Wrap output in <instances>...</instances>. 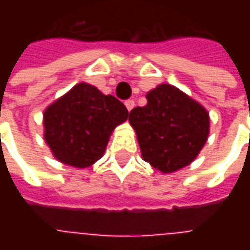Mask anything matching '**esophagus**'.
<instances>
[{
  "label": "esophagus",
  "instance_id": "esophagus-1",
  "mask_svg": "<svg viewBox=\"0 0 250 250\" xmlns=\"http://www.w3.org/2000/svg\"><path fill=\"white\" fill-rule=\"evenodd\" d=\"M125 107H127V109L131 111V109L134 108V105H135V102H134L132 99H128V100H125Z\"/></svg>",
  "mask_w": 250,
  "mask_h": 250
}]
</instances>
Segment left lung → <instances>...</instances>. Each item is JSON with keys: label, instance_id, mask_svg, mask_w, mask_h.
Instances as JSON below:
<instances>
[{"label": "left lung", "instance_id": "obj_1", "mask_svg": "<svg viewBox=\"0 0 250 250\" xmlns=\"http://www.w3.org/2000/svg\"><path fill=\"white\" fill-rule=\"evenodd\" d=\"M146 98V105L128 116L143 159L162 173L188 166L209 135L208 111L170 84H161Z\"/></svg>", "mask_w": 250, "mask_h": 250}]
</instances>
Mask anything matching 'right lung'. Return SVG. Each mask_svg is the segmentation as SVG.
<instances>
[{
    "instance_id": "right-lung-1",
    "label": "right lung",
    "mask_w": 250,
    "mask_h": 250,
    "mask_svg": "<svg viewBox=\"0 0 250 250\" xmlns=\"http://www.w3.org/2000/svg\"><path fill=\"white\" fill-rule=\"evenodd\" d=\"M127 118L120 100L80 83L45 109L44 136L56 159L84 168L102 158L111 132Z\"/></svg>"
}]
</instances>
